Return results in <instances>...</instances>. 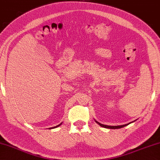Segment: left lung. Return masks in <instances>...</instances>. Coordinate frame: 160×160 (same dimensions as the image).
Returning a JSON list of instances; mask_svg holds the SVG:
<instances>
[{"label":"left lung","instance_id":"obj_1","mask_svg":"<svg viewBox=\"0 0 160 160\" xmlns=\"http://www.w3.org/2000/svg\"><path fill=\"white\" fill-rule=\"evenodd\" d=\"M96 122H97L98 125H100L101 127H103V128H109V129H118V128H123L125 126H126V125L130 124L131 122H129V123H128V124H125V125H117V126H111V125H106L101 124V123H100V122L96 121Z\"/></svg>","mask_w":160,"mask_h":160}]
</instances>
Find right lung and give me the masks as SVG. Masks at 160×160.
Here are the masks:
<instances>
[{
	"label": "right lung",
	"mask_w": 160,
	"mask_h": 160,
	"mask_svg": "<svg viewBox=\"0 0 160 160\" xmlns=\"http://www.w3.org/2000/svg\"><path fill=\"white\" fill-rule=\"evenodd\" d=\"M62 123H60L59 125H57V126H55V127H53V128H49V129H52V128H57V127H59V126H60V125H62Z\"/></svg>",
	"instance_id": "add662e5"
}]
</instances>
